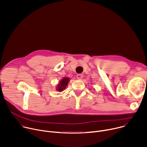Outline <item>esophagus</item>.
Returning <instances> with one entry per match:
<instances>
[{"mask_svg": "<svg viewBox=\"0 0 147 147\" xmlns=\"http://www.w3.org/2000/svg\"><path fill=\"white\" fill-rule=\"evenodd\" d=\"M82 78V74H78L77 75V80H81Z\"/></svg>", "mask_w": 147, "mask_h": 147, "instance_id": "esophagus-1", "label": "esophagus"}]
</instances>
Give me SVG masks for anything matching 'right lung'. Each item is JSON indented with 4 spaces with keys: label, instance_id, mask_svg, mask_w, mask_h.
<instances>
[{
    "label": "right lung",
    "instance_id": "1",
    "mask_svg": "<svg viewBox=\"0 0 147 147\" xmlns=\"http://www.w3.org/2000/svg\"><path fill=\"white\" fill-rule=\"evenodd\" d=\"M70 78L69 77H63L60 81H59L57 86L56 88V90L59 92H61L66 90V87L67 86L69 82L70 81Z\"/></svg>",
    "mask_w": 147,
    "mask_h": 147
}]
</instances>
